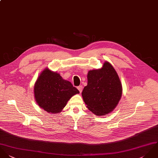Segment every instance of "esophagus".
Segmentation results:
<instances>
[{
	"instance_id": "obj_1",
	"label": "esophagus",
	"mask_w": 158,
	"mask_h": 158,
	"mask_svg": "<svg viewBox=\"0 0 158 158\" xmlns=\"http://www.w3.org/2000/svg\"><path fill=\"white\" fill-rule=\"evenodd\" d=\"M77 89L79 90V92H80V93H81V92H82V89H83V87H82V85H79V86H78V87H77Z\"/></svg>"
}]
</instances>
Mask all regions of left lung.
Wrapping results in <instances>:
<instances>
[{"instance_id":"8db88e82","label":"left lung","mask_w":158,"mask_h":158,"mask_svg":"<svg viewBox=\"0 0 158 158\" xmlns=\"http://www.w3.org/2000/svg\"><path fill=\"white\" fill-rule=\"evenodd\" d=\"M87 80L82 92L87 107L97 116L112 112L122 95V85L112 65L106 61L101 68L90 70Z\"/></svg>"}]
</instances>
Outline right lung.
Segmentation results:
<instances>
[{
  "mask_svg": "<svg viewBox=\"0 0 158 158\" xmlns=\"http://www.w3.org/2000/svg\"><path fill=\"white\" fill-rule=\"evenodd\" d=\"M33 92L38 106L51 114L62 112L69 99L79 93L70 82L48 68L40 74L35 83Z\"/></svg>",
  "mask_w": 158,
  "mask_h": 158,
  "instance_id": "right-lung-1",
  "label": "right lung"
}]
</instances>
